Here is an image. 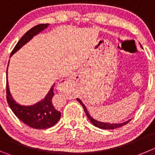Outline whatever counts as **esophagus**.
Returning a JSON list of instances; mask_svg holds the SVG:
<instances>
[{
  "label": "esophagus",
  "mask_w": 155,
  "mask_h": 155,
  "mask_svg": "<svg viewBox=\"0 0 155 155\" xmlns=\"http://www.w3.org/2000/svg\"><path fill=\"white\" fill-rule=\"evenodd\" d=\"M68 82L69 80H66V79H62L60 82V83L57 85V89L60 91V92H63L65 89L67 88L68 86Z\"/></svg>",
  "instance_id": "1"
}]
</instances>
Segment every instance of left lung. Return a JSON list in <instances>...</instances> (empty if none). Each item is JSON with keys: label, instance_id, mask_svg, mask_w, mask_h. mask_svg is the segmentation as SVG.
<instances>
[{"label": "left lung", "instance_id": "1", "mask_svg": "<svg viewBox=\"0 0 155 155\" xmlns=\"http://www.w3.org/2000/svg\"><path fill=\"white\" fill-rule=\"evenodd\" d=\"M77 101L81 104V105H82V106L83 107L85 112H86V116H87L88 118L90 120V121L92 123V125H95V127H98V128H102V129H115V128H120V127L126 125V124H128V122L131 121V119H129V120H128V121H125V122H122V123H111V122H104V121H98V120H96L95 118H94L93 117H92V115L89 114V111L87 110V108H86V105L83 104V102H82L80 99H77Z\"/></svg>", "mask_w": 155, "mask_h": 155}]
</instances>
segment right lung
<instances>
[{
  "label": "right lung",
  "mask_w": 155,
  "mask_h": 155,
  "mask_svg": "<svg viewBox=\"0 0 155 155\" xmlns=\"http://www.w3.org/2000/svg\"><path fill=\"white\" fill-rule=\"evenodd\" d=\"M49 25V24H39L29 30L17 43L13 51L11 52V56L18 51L26 43H28L34 36L37 35L40 32L47 28ZM54 85L55 83L50 88L46 97L41 101L32 105H22L17 103L11 95L8 85L7 70V100L8 105L16 116L22 122L31 128L35 129H45L53 127L57 123L61 117V112L56 109L52 102L54 95Z\"/></svg>",
  "instance_id": "add662e5"
}]
</instances>
